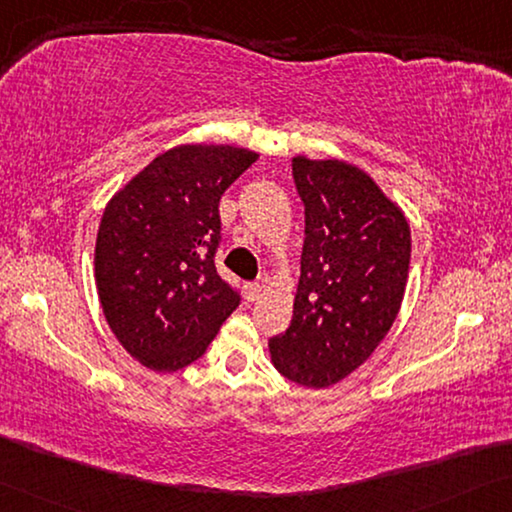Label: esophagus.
Returning <instances> with one entry per match:
<instances>
[{
  "instance_id": "1",
  "label": "esophagus",
  "mask_w": 512,
  "mask_h": 512,
  "mask_svg": "<svg viewBox=\"0 0 512 512\" xmlns=\"http://www.w3.org/2000/svg\"><path fill=\"white\" fill-rule=\"evenodd\" d=\"M261 293H263V286L261 283H245V297L249 302H256L258 297H261Z\"/></svg>"
}]
</instances>
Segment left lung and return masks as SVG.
<instances>
[{"mask_svg":"<svg viewBox=\"0 0 512 512\" xmlns=\"http://www.w3.org/2000/svg\"><path fill=\"white\" fill-rule=\"evenodd\" d=\"M304 203L293 320L270 338L272 364L302 387L341 382L398 316L410 272V224L375 180L341 160L293 157Z\"/></svg>","mask_w":512,"mask_h":512,"instance_id":"obj_1","label":"left lung"}]
</instances>
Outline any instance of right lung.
Returning a JSON list of instances; mask_svg holds the SVG:
<instances>
[{"label": "right lung", "mask_w": 512, "mask_h": 512, "mask_svg": "<svg viewBox=\"0 0 512 512\" xmlns=\"http://www.w3.org/2000/svg\"><path fill=\"white\" fill-rule=\"evenodd\" d=\"M258 160L238 146L185 144L157 155L102 212L96 286L119 343L157 373L199 359L240 304L217 274L219 199Z\"/></svg>", "instance_id": "right-lung-1"}]
</instances>
